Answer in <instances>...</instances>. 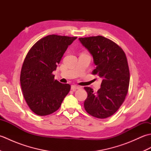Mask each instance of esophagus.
<instances>
[{"label":"esophagus","instance_id":"esophagus-1","mask_svg":"<svg viewBox=\"0 0 151 151\" xmlns=\"http://www.w3.org/2000/svg\"><path fill=\"white\" fill-rule=\"evenodd\" d=\"M71 89L73 91H75L76 89H81V87H80V86H76V85H72L71 86Z\"/></svg>","mask_w":151,"mask_h":151}]
</instances>
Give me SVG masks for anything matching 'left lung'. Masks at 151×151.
I'll use <instances>...</instances> for the list:
<instances>
[{
	"label": "left lung",
	"instance_id": "8db88e82",
	"mask_svg": "<svg viewBox=\"0 0 151 151\" xmlns=\"http://www.w3.org/2000/svg\"><path fill=\"white\" fill-rule=\"evenodd\" d=\"M78 40L93 58L96 68L92 74L102 79L97 93L91 88H84L88 93L85 110L99 119L110 117L123 104L129 90L130 73L126 55L116 43L103 36Z\"/></svg>",
	"mask_w": 151,
	"mask_h": 151
}]
</instances>
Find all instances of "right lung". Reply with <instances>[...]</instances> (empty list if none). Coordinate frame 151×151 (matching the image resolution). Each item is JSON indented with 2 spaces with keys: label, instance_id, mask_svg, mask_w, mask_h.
Masks as SVG:
<instances>
[{
  "label": "right lung",
  "instance_id": "obj_1",
  "mask_svg": "<svg viewBox=\"0 0 151 151\" xmlns=\"http://www.w3.org/2000/svg\"><path fill=\"white\" fill-rule=\"evenodd\" d=\"M76 38L49 35L35 43L27 54L20 82L25 101L36 114L43 116L54 113L69 92L70 85L54 80L52 73Z\"/></svg>",
  "mask_w": 151,
  "mask_h": 151
}]
</instances>
